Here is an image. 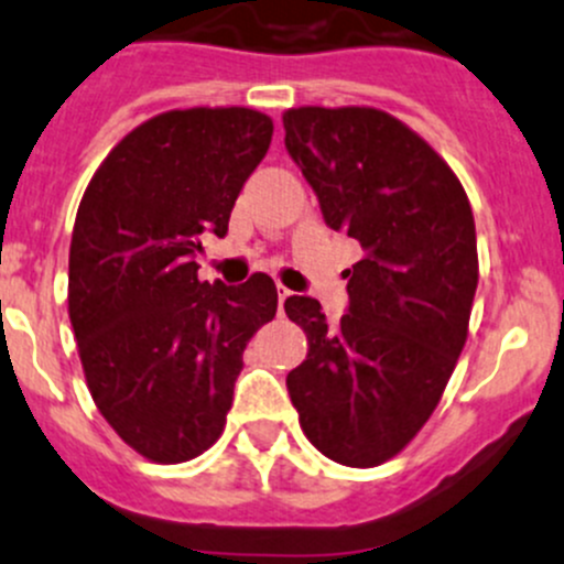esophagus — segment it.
Returning <instances> with one entry per match:
<instances>
[{
    "label": "esophagus",
    "instance_id": "obj_1",
    "mask_svg": "<svg viewBox=\"0 0 564 564\" xmlns=\"http://www.w3.org/2000/svg\"><path fill=\"white\" fill-rule=\"evenodd\" d=\"M276 295H280V312H282L284 301H288L290 295H293V290H288V288H284V284H276Z\"/></svg>",
    "mask_w": 564,
    "mask_h": 564
}]
</instances>
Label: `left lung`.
Here are the masks:
<instances>
[{
	"label": "left lung",
	"mask_w": 564,
	"mask_h": 564,
	"mask_svg": "<svg viewBox=\"0 0 564 564\" xmlns=\"http://www.w3.org/2000/svg\"><path fill=\"white\" fill-rule=\"evenodd\" d=\"M282 122L326 225L365 252L345 271L350 304L337 326L310 295L284 301L310 345L288 392L326 458L370 469L431 420L469 337L471 205L447 161L387 111L299 106Z\"/></svg>",
	"instance_id": "8db88e82"
}]
</instances>
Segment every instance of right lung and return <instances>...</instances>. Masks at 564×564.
<instances>
[{"mask_svg": "<svg viewBox=\"0 0 564 564\" xmlns=\"http://www.w3.org/2000/svg\"><path fill=\"white\" fill-rule=\"evenodd\" d=\"M274 122L247 106L155 115L100 161L79 203L68 315L87 389L117 436L153 464L214 447L243 348L276 315V284L197 280L205 236L269 153Z\"/></svg>", "mask_w": 564, "mask_h": 564, "instance_id": "right-lung-1", "label": "right lung"}]
</instances>
